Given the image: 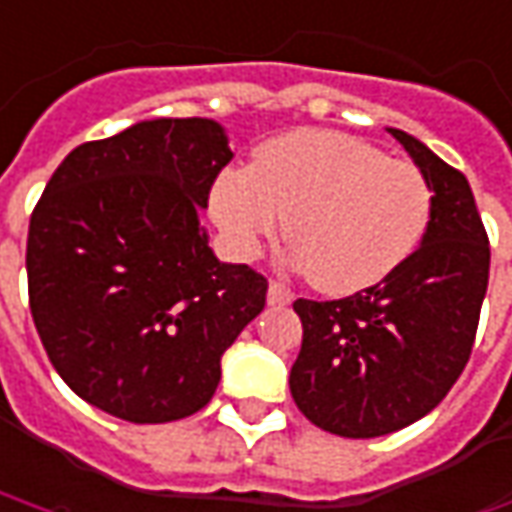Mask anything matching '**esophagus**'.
Instances as JSON below:
<instances>
[{"label":"esophagus","instance_id":"1","mask_svg":"<svg viewBox=\"0 0 512 512\" xmlns=\"http://www.w3.org/2000/svg\"><path fill=\"white\" fill-rule=\"evenodd\" d=\"M266 300H269V306H289L291 300H294V291H291L286 283L272 280V283H269V294H266Z\"/></svg>","mask_w":512,"mask_h":512}]
</instances>
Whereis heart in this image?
<instances>
[{
	"instance_id": "b5f03b06",
	"label": "heart",
	"mask_w": 512,
	"mask_h": 512,
	"mask_svg": "<svg viewBox=\"0 0 512 512\" xmlns=\"http://www.w3.org/2000/svg\"><path fill=\"white\" fill-rule=\"evenodd\" d=\"M212 215L240 257H257L286 221V240L311 286L354 294L414 255L433 218L425 172L374 144L331 130H297L257 147L252 169H229Z\"/></svg>"
}]
</instances>
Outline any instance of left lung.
<instances>
[{
	"mask_svg": "<svg viewBox=\"0 0 512 512\" xmlns=\"http://www.w3.org/2000/svg\"><path fill=\"white\" fill-rule=\"evenodd\" d=\"M433 189L428 235L397 272L343 300H294L303 345L291 397L317 428L385 436L445 399L465 371L490 274V243L467 178L414 135L391 130Z\"/></svg>",
	"mask_w": 512,
	"mask_h": 512,
	"instance_id": "obj_1",
	"label": "left lung"
}]
</instances>
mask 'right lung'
<instances>
[{"label":"right lung","instance_id":"add662e5","mask_svg":"<svg viewBox=\"0 0 512 512\" xmlns=\"http://www.w3.org/2000/svg\"><path fill=\"white\" fill-rule=\"evenodd\" d=\"M232 161L221 124L155 118L64 158L30 215L27 297L59 377L152 425L201 411L269 280L221 263L198 212Z\"/></svg>","mask_w":512,"mask_h":512}]
</instances>
